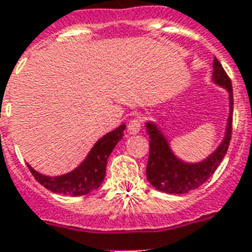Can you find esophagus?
Returning <instances> with one entry per match:
<instances>
[{
	"instance_id": "esophagus-1",
	"label": "esophagus",
	"mask_w": 252,
	"mask_h": 252,
	"mask_svg": "<svg viewBox=\"0 0 252 252\" xmlns=\"http://www.w3.org/2000/svg\"><path fill=\"white\" fill-rule=\"evenodd\" d=\"M141 130V120L140 119H133L128 124V133L129 134H136Z\"/></svg>"
}]
</instances>
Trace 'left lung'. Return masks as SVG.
Segmentation results:
<instances>
[{"instance_id": "obj_1", "label": "left lung", "mask_w": 252, "mask_h": 252, "mask_svg": "<svg viewBox=\"0 0 252 252\" xmlns=\"http://www.w3.org/2000/svg\"><path fill=\"white\" fill-rule=\"evenodd\" d=\"M212 84L222 88L228 92L229 115L226 120L225 132L221 142L211 154L202 160L186 161L175 154L169 144L168 137L165 136L157 122L147 120L145 128L150 138V153L146 167V177L155 189L167 194H184L190 190L199 188L207 181L218 169L220 163L228 151L230 137H232L233 120V89L222 66L218 59L212 63Z\"/></svg>"}]
</instances>
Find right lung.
I'll return each mask as SVG.
<instances>
[{
  "label": "right lung",
  "mask_w": 252,
  "mask_h": 252,
  "mask_svg": "<svg viewBox=\"0 0 252 252\" xmlns=\"http://www.w3.org/2000/svg\"><path fill=\"white\" fill-rule=\"evenodd\" d=\"M126 124H122L111 132L106 133L105 136L93 145L89 154L85 157L76 168L67 173L59 176L42 175L38 171L30 168L31 173L34 176L41 185L49 189L53 193L64 194V195H85L93 190L98 189L102 185L106 176V165L107 159L111 155L120 140L124 136Z\"/></svg>",
  "instance_id": "add662e5"
}]
</instances>
